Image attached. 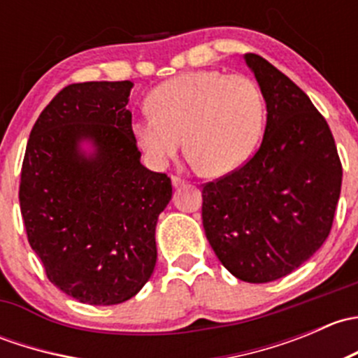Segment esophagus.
Here are the masks:
<instances>
[{
  "label": "esophagus",
  "instance_id": "esophagus-1",
  "mask_svg": "<svg viewBox=\"0 0 358 358\" xmlns=\"http://www.w3.org/2000/svg\"><path fill=\"white\" fill-rule=\"evenodd\" d=\"M171 183H173V187H180V185H183V183H185V180H183L182 176L173 175L171 176Z\"/></svg>",
  "mask_w": 358,
  "mask_h": 358
}]
</instances>
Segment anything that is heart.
I'll list each match as a JSON object with an SVG mask.
<instances>
[{
    "label": "heart",
    "instance_id": "1",
    "mask_svg": "<svg viewBox=\"0 0 358 358\" xmlns=\"http://www.w3.org/2000/svg\"><path fill=\"white\" fill-rule=\"evenodd\" d=\"M149 106L133 121V135L150 164L162 168L175 157L183 136L194 164L211 176L246 162L265 121L258 85L246 76L213 69L162 83L150 93Z\"/></svg>",
    "mask_w": 358,
    "mask_h": 358
}]
</instances>
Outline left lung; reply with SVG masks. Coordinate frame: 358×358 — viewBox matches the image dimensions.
I'll use <instances>...</instances> for the list:
<instances>
[{
  "mask_svg": "<svg viewBox=\"0 0 358 358\" xmlns=\"http://www.w3.org/2000/svg\"><path fill=\"white\" fill-rule=\"evenodd\" d=\"M266 102L262 145L202 185V225L222 265L244 282L286 277L327 239L343 168L324 115L256 53L244 55Z\"/></svg>",
  "mask_w": 358,
  "mask_h": 358,
  "instance_id": "8db88e82",
  "label": "left lung"
}]
</instances>
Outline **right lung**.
<instances>
[{
	"instance_id": "1",
	"label": "right lung",
	"mask_w": 358,
	"mask_h": 358,
	"mask_svg": "<svg viewBox=\"0 0 358 358\" xmlns=\"http://www.w3.org/2000/svg\"><path fill=\"white\" fill-rule=\"evenodd\" d=\"M131 81L60 90L29 135L20 213L31 248L60 291L88 305L133 298L156 266L157 216L171 199L166 173L140 162L126 109ZM90 139L86 158L78 143Z\"/></svg>"
}]
</instances>
